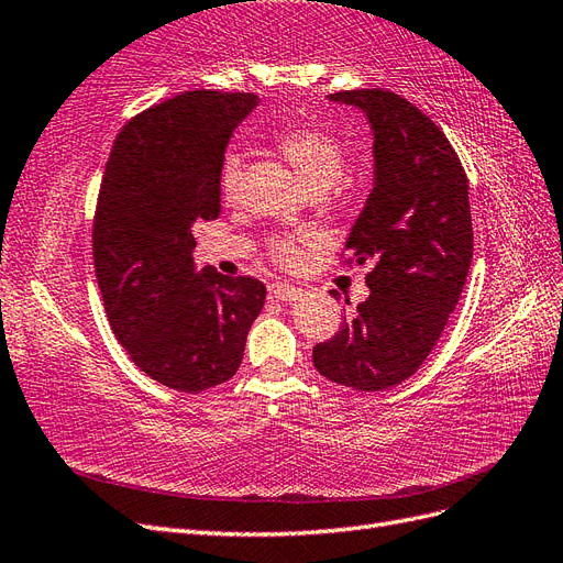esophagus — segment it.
Wrapping results in <instances>:
<instances>
[{
    "instance_id": "obj_1",
    "label": "esophagus",
    "mask_w": 563,
    "mask_h": 563,
    "mask_svg": "<svg viewBox=\"0 0 563 563\" xmlns=\"http://www.w3.org/2000/svg\"><path fill=\"white\" fill-rule=\"evenodd\" d=\"M267 294H269V298H275V300H286V302H291V300H296L298 296H300V288H296L294 284H269L267 286Z\"/></svg>"
}]
</instances>
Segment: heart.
Returning <instances> with one entry per match:
<instances>
[{"mask_svg": "<svg viewBox=\"0 0 563 563\" xmlns=\"http://www.w3.org/2000/svg\"><path fill=\"white\" fill-rule=\"evenodd\" d=\"M277 150L284 159L294 166V172L308 187V192H323L327 195L331 187L343 180L347 172V152L345 145L340 143L333 133L321 131L314 126H288L277 133ZM242 178V157L228 155L223 162V172H220V187H223V197L232 199ZM319 244V236L312 232H298V234H282L269 240V255L284 267H296L302 263Z\"/></svg>", "mask_w": 563, "mask_h": 563, "instance_id": "heart-1", "label": "heart"}]
</instances>
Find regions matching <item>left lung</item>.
Instances as JSON below:
<instances>
[{
	"label": "left lung",
	"mask_w": 563,
	"mask_h": 563,
	"mask_svg": "<svg viewBox=\"0 0 563 563\" xmlns=\"http://www.w3.org/2000/svg\"><path fill=\"white\" fill-rule=\"evenodd\" d=\"M329 100L364 112L373 133V190L345 249L373 261L371 296L312 352L323 378L380 391L411 378L444 331L472 263L467 176L428 114L383 89Z\"/></svg>",
	"instance_id": "left-lung-1"
}]
</instances>
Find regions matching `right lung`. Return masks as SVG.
Returning <instances> with one entry per match:
<instances>
[{
    "instance_id": "add662e5",
    "label": "right lung",
    "mask_w": 563,
    "mask_h": 563,
    "mask_svg": "<svg viewBox=\"0 0 563 563\" xmlns=\"http://www.w3.org/2000/svg\"><path fill=\"white\" fill-rule=\"evenodd\" d=\"M253 93L187 91L117 135L93 220V265L110 327L152 380L201 391L242 364L265 305L253 277L197 269L192 228L220 216V172Z\"/></svg>"
}]
</instances>
